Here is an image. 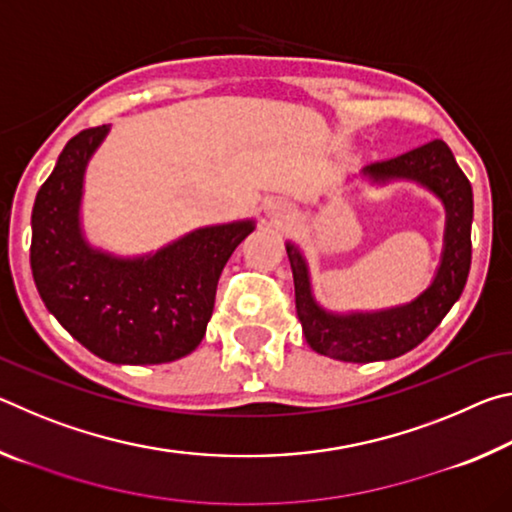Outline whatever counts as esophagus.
Segmentation results:
<instances>
[{"label": "esophagus", "mask_w": 512, "mask_h": 512, "mask_svg": "<svg viewBox=\"0 0 512 512\" xmlns=\"http://www.w3.org/2000/svg\"><path fill=\"white\" fill-rule=\"evenodd\" d=\"M275 216H289V212L284 210V207H280V212H275Z\"/></svg>", "instance_id": "obj_1"}]
</instances>
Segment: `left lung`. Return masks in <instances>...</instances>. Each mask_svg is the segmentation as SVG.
I'll return each mask as SVG.
<instances>
[{
	"mask_svg": "<svg viewBox=\"0 0 512 512\" xmlns=\"http://www.w3.org/2000/svg\"><path fill=\"white\" fill-rule=\"evenodd\" d=\"M363 173L375 183L406 178L429 187L445 203L447 228L443 262L431 287L409 305L377 314L336 316L318 307L311 296L305 259L296 246H287L296 284V311L307 343L327 357L354 363L395 359L420 345L461 298L472 264V185L443 140H431L391 160L372 162Z\"/></svg>",
	"mask_w": 512,
	"mask_h": 512,
	"instance_id": "left-lung-1",
	"label": "left lung"
}]
</instances>
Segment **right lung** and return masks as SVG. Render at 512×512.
I'll return each instance as SVG.
<instances>
[{
	"label": "right lung",
	"mask_w": 512,
	"mask_h": 512,
	"mask_svg": "<svg viewBox=\"0 0 512 512\" xmlns=\"http://www.w3.org/2000/svg\"><path fill=\"white\" fill-rule=\"evenodd\" d=\"M108 126L65 144L31 214V271L45 307L76 341L110 363H169L203 341L225 262L253 221L210 225L151 257L117 259L81 235L83 173Z\"/></svg>",
	"instance_id": "obj_1"
}]
</instances>
